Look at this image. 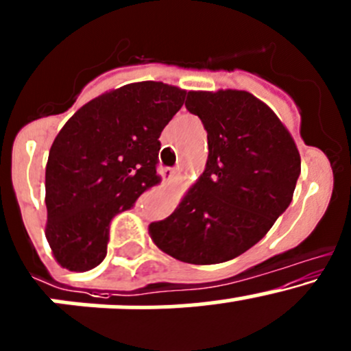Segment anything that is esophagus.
I'll use <instances>...</instances> for the list:
<instances>
[{"mask_svg":"<svg viewBox=\"0 0 351 351\" xmlns=\"http://www.w3.org/2000/svg\"><path fill=\"white\" fill-rule=\"evenodd\" d=\"M160 173H161V176H163L165 182H169V180L175 176V169H173V168H161Z\"/></svg>","mask_w":351,"mask_h":351,"instance_id":"1","label":"esophagus"}]
</instances>
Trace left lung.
I'll list each match as a JSON object with an SVG mask.
<instances>
[{"mask_svg":"<svg viewBox=\"0 0 351 351\" xmlns=\"http://www.w3.org/2000/svg\"><path fill=\"white\" fill-rule=\"evenodd\" d=\"M186 109L206 129L208 160L198 182L153 242L188 264H217L249 250L293 200L301 158L293 136L245 90L188 92Z\"/></svg>","mask_w":351,"mask_h":351,"instance_id":"1","label":"left lung"}]
</instances>
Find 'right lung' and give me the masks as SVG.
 <instances>
[{"mask_svg": "<svg viewBox=\"0 0 351 351\" xmlns=\"http://www.w3.org/2000/svg\"><path fill=\"white\" fill-rule=\"evenodd\" d=\"M185 97L163 82L128 84L92 99L60 129L45 169V235L62 267L84 272L104 261L110 220L160 183L161 131Z\"/></svg>", "mask_w": 351, "mask_h": 351, "instance_id": "1", "label": "right lung"}]
</instances>
